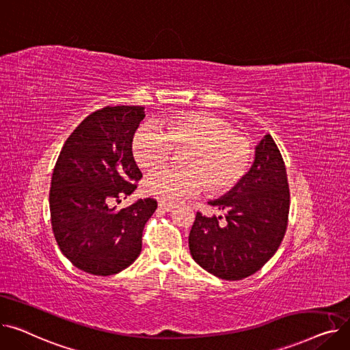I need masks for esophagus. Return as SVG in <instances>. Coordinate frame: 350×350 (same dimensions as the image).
Masks as SVG:
<instances>
[{
	"label": "esophagus",
	"mask_w": 350,
	"mask_h": 350,
	"mask_svg": "<svg viewBox=\"0 0 350 350\" xmlns=\"http://www.w3.org/2000/svg\"><path fill=\"white\" fill-rule=\"evenodd\" d=\"M159 207L161 208V210H164V211H173L174 208H176V204H173V203H167V201H159Z\"/></svg>",
	"instance_id": "1"
}]
</instances>
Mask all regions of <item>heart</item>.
Here are the masks:
<instances>
[{
  "label": "heart",
  "mask_w": 350,
  "mask_h": 350,
  "mask_svg": "<svg viewBox=\"0 0 350 350\" xmlns=\"http://www.w3.org/2000/svg\"><path fill=\"white\" fill-rule=\"evenodd\" d=\"M140 127L132 140V153L139 167L154 172L167 163L173 149L181 154L186 169H165L144 181V191L161 198L177 200L203 190L221 196L240 185L252 161L251 142L234 132L232 126L213 115L187 113Z\"/></svg>",
  "instance_id": "b5f03b06"
}]
</instances>
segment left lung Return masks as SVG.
I'll return each instance as SVG.
<instances>
[{
    "mask_svg": "<svg viewBox=\"0 0 350 350\" xmlns=\"http://www.w3.org/2000/svg\"><path fill=\"white\" fill-rule=\"evenodd\" d=\"M208 204L226 215L197 211L189 235L193 260L227 281L261 269L281 245L289 214L285 163L271 135L255 147V160L240 185Z\"/></svg>",
    "mask_w": 350,
    "mask_h": 350,
    "instance_id": "1",
    "label": "left lung"
}]
</instances>
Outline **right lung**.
I'll use <instances>...</instances> for the list:
<instances>
[{"mask_svg": "<svg viewBox=\"0 0 350 350\" xmlns=\"http://www.w3.org/2000/svg\"><path fill=\"white\" fill-rule=\"evenodd\" d=\"M144 118L143 106H106L90 113L66 139L55 164L49 210L62 254L77 268L107 277L142 251L144 224L157 208L140 198L116 211L119 197L131 196L142 178L132 140Z\"/></svg>", "mask_w": 350, "mask_h": 350, "instance_id": "right-lung-1", "label": "right lung"}]
</instances>
